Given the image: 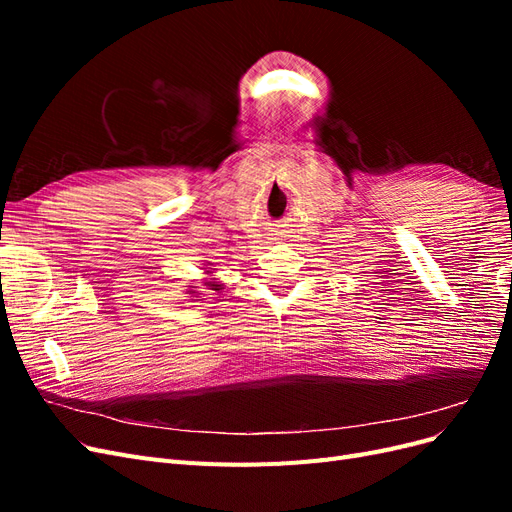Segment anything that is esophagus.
Returning a JSON list of instances; mask_svg holds the SVG:
<instances>
[{"instance_id": "1", "label": "esophagus", "mask_w": 512, "mask_h": 512, "mask_svg": "<svg viewBox=\"0 0 512 512\" xmlns=\"http://www.w3.org/2000/svg\"><path fill=\"white\" fill-rule=\"evenodd\" d=\"M273 239H275V241H280V239H282V232H277V230H273Z\"/></svg>"}]
</instances>
